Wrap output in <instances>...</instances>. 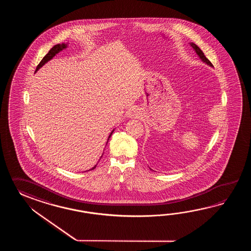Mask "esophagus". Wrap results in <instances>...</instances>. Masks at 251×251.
I'll list each match as a JSON object with an SVG mask.
<instances>
[{"mask_svg": "<svg viewBox=\"0 0 251 251\" xmlns=\"http://www.w3.org/2000/svg\"><path fill=\"white\" fill-rule=\"evenodd\" d=\"M134 114H135V113H134V111H133V112L131 113V114H130V115H131V116H135V115H134Z\"/></svg>", "mask_w": 251, "mask_h": 251, "instance_id": "34e87169", "label": "esophagus"}]
</instances>
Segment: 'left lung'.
I'll list each match as a JSON object with an SVG mask.
<instances>
[{
  "mask_svg": "<svg viewBox=\"0 0 251 251\" xmlns=\"http://www.w3.org/2000/svg\"><path fill=\"white\" fill-rule=\"evenodd\" d=\"M191 45V47H192L194 49H195V51L197 52V53L198 54V56L200 57V58L202 59V61L203 62H204L205 64H209L210 66H213V64H212V63L209 61L208 59L206 58L205 57V55H204V53H203V51L199 48V47H198L196 44H194V43H191L190 44Z\"/></svg>",
  "mask_w": 251,
  "mask_h": 251,
  "instance_id": "1",
  "label": "left lung"
}]
</instances>
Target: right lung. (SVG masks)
<instances>
[{"label":"right lung","instance_id":"right-lung-1","mask_svg":"<svg viewBox=\"0 0 251 251\" xmlns=\"http://www.w3.org/2000/svg\"><path fill=\"white\" fill-rule=\"evenodd\" d=\"M67 47V45L66 44H64V43H62V44H57V45H55V46H53V48H51L50 50H49V52H48L44 57H43L42 60H41V62L38 64V66H37V69H36V72L38 71L41 66H43L44 64H46L47 62H48L49 60H51V59L53 58V56L56 54V53H59L60 51H62L64 48H66ZM113 132H114V130H113L111 133L109 134V136H108V138L111 136V134H112ZM96 168V165L94 166L92 169H91L90 171L91 170H94Z\"/></svg>","mask_w":251,"mask_h":251}]
</instances>
